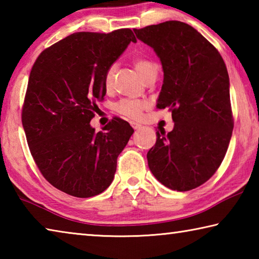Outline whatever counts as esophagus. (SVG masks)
I'll return each instance as SVG.
<instances>
[{
    "mask_svg": "<svg viewBox=\"0 0 259 259\" xmlns=\"http://www.w3.org/2000/svg\"><path fill=\"white\" fill-rule=\"evenodd\" d=\"M131 125H133V128H134L135 130H139L140 128H142V124L136 123V122H131Z\"/></svg>",
    "mask_w": 259,
    "mask_h": 259,
    "instance_id": "1",
    "label": "esophagus"
}]
</instances>
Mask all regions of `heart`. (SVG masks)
Segmentation results:
<instances>
[{
	"label": "heart",
	"instance_id": "1",
	"mask_svg": "<svg viewBox=\"0 0 259 259\" xmlns=\"http://www.w3.org/2000/svg\"><path fill=\"white\" fill-rule=\"evenodd\" d=\"M135 67L137 71L139 72L140 75H142L144 78H147V76H150L153 72L156 71L155 65L148 61L146 59L139 58L135 60ZM116 69V65L113 64L112 66H109L107 68L106 73H105L104 76V85L106 89H109L112 85V81H113V76L114 73H115ZM147 106V104L143 100L139 99H122L119 103H116L114 105V109L121 114V115H124L129 119L133 120H137L142 116L143 109Z\"/></svg>",
	"mask_w": 259,
	"mask_h": 259
}]
</instances>
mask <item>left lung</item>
<instances>
[{
	"label": "left lung",
	"instance_id": "obj_1",
	"mask_svg": "<svg viewBox=\"0 0 259 259\" xmlns=\"http://www.w3.org/2000/svg\"><path fill=\"white\" fill-rule=\"evenodd\" d=\"M153 48L163 69L157 108L169 107L174 129L156 133L148 166L165 187L202 185L224 160L233 130L230 78L222 56L188 24L170 20L134 29Z\"/></svg>",
	"mask_w": 259,
	"mask_h": 259
}]
</instances>
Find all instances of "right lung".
<instances>
[{"label":"right lung","instance_id":"obj_1","mask_svg":"<svg viewBox=\"0 0 259 259\" xmlns=\"http://www.w3.org/2000/svg\"><path fill=\"white\" fill-rule=\"evenodd\" d=\"M133 30L74 33L37 57L21 113L30 154L48 182L76 198H91L111 185L117 156L134 129L114 117L96 134L90 125L104 100L107 68L123 54Z\"/></svg>","mask_w":259,"mask_h":259}]
</instances>
